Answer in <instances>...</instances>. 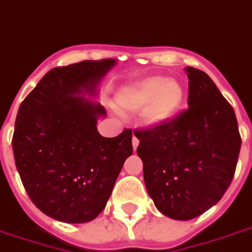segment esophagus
I'll use <instances>...</instances> for the list:
<instances>
[{"instance_id": "obj_1", "label": "esophagus", "mask_w": 252, "mask_h": 252, "mask_svg": "<svg viewBox=\"0 0 252 252\" xmlns=\"http://www.w3.org/2000/svg\"><path fill=\"white\" fill-rule=\"evenodd\" d=\"M132 147H133V151L137 150V147H139V139H137L136 136L132 137Z\"/></svg>"}]
</instances>
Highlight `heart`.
Masks as SVG:
<instances>
[{
	"label": "heart",
	"mask_w": 252,
	"mask_h": 252,
	"mask_svg": "<svg viewBox=\"0 0 252 252\" xmlns=\"http://www.w3.org/2000/svg\"><path fill=\"white\" fill-rule=\"evenodd\" d=\"M184 100V88L178 80L151 76L128 84L116 94L117 105L126 111L143 109V121L148 126H159L176 116Z\"/></svg>",
	"instance_id": "obj_1"
}]
</instances>
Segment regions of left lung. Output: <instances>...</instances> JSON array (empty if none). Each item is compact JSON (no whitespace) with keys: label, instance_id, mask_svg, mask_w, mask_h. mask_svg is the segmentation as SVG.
<instances>
[{"label":"left lung","instance_id":"left-lung-1","mask_svg":"<svg viewBox=\"0 0 252 252\" xmlns=\"http://www.w3.org/2000/svg\"><path fill=\"white\" fill-rule=\"evenodd\" d=\"M188 109L173 120L135 132L144 183L155 206L189 220L219 202L239 158L235 112L204 72L187 66Z\"/></svg>","mask_w":252,"mask_h":252}]
</instances>
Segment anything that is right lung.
<instances>
[{"label": "right lung", "mask_w": 252, "mask_h": 252, "mask_svg": "<svg viewBox=\"0 0 252 252\" xmlns=\"http://www.w3.org/2000/svg\"><path fill=\"white\" fill-rule=\"evenodd\" d=\"M115 65L108 59L53 68L20 105L12 141L17 171L34 206L56 220H93L132 155L131 129L109 139L96 126L107 112L92 98Z\"/></svg>", "instance_id": "1"}]
</instances>
